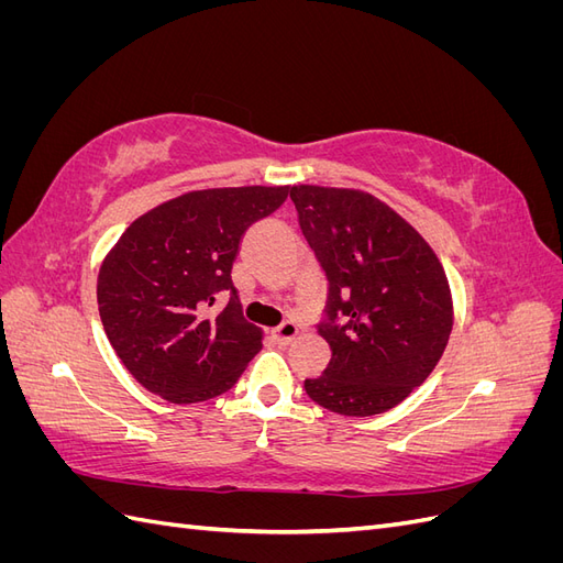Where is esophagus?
<instances>
[{
	"label": "esophagus",
	"mask_w": 563,
	"mask_h": 563,
	"mask_svg": "<svg viewBox=\"0 0 563 563\" xmlns=\"http://www.w3.org/2000/svg\"><path fill=\"white\" fill-rule=\"evenodd\" d=\"M298 333H300V329H298V323H296V321H284L282 327H277V329H275V338L279 340L282 345H288V343H291V340H294Z\"/></svg>",
	"instance_id": "34e87169"
}]
</instances>
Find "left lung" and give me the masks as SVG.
I'll return each mask as SVG.
<instances>
[{"label":"left lung","instance_id":"obj_1","mask_svg":"<svg viewBox=\"0 0 563 563\" xmlns=\"http://www.w3.org/2000/svg\"><path fill=\"white\" fill-rule=\"evenodd\" d=\"M291 199L329 279V319L319 335L331 362L305 380V391L340 416L385 413L428 380L446 350L453 329L446 272L422 234L378 197L294 185Z\"/></svg>","mask_w":563,"mask_h":563}]
</instances>
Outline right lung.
<instances>
[{"label": "right lung", "mask_w": 563, "mask_h": 563, "mask_svg": "<svg viewBox=\"0 0 563 563\" xmlns=\"http://www.w3.org/2000/svg\"><path fill=\"white\" fill-rule=\"evenodd\" d=\"M288 185L209 187L150 209L119 236L98 272V310L112 350L145 389L172 404L228 391L263 347L242 317L232 263L255 220L275 213ZM218 290L233 294L209 316Z\"/></svg>", "instance_id": "obj_1"}]
</instances>
